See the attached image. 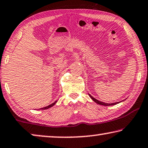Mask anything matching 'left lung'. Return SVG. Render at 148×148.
I'll list each match as a JSON object with an SVG mask.
<instances>
[{
  "label": "left lung",
  "instance_id": "8db88e82",
  "mask_svg": "<svg viewBox=\"0 0 148 148\" xmlns=\"http://www.w3.org/2000/svg\"><path fill=\"white\" fill-rule=\"evenodd\" d=\"M89 96H90V97L91 98V99L93 100V101H94L95 103H97V104H101V105H103V106H110V105H114V104H118V103H112V104H107V103H103V102H101V101H98V100H97L96 99H95V98H93L91 95H89Z\"/></svg>",
  "mask_w": 148,
  "mask_h": 148
}]
</instances>
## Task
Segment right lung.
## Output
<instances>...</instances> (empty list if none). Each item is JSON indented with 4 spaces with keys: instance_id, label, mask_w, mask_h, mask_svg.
Returning <instances> with one entry per match:
<instances>
[{
    "instance_id": "obj_1",
    "label": "right lung",
    "mask_w": 148,
    "mask_h": 148,
    "mask_svg": "<svg viewBox=\"0 0 148 148\" xmlns=\"http://www.w3.org/2000/svg\"><path fill=\"white\" fill-rule=\"evenodd\" d=\"M56 103H57V101H55V102H54L53 103L51 104L50 105H49V106H45V107H44V108H41V109H42V110H45V109H47V108H50V107H51V106H53L54 105V104H55Z\"/></svg>"
}]
</instances>
